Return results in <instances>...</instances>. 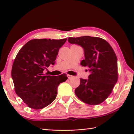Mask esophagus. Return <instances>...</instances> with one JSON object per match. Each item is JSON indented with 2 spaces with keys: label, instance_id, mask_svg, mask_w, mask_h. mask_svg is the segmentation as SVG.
I'll use <instances>...</instances> for the list:
<instances>
[{
  "label": "esophagus",
  "instance_id": "1",
  "mask_svg": "<svg viewBox=\"0 0 134 134\" xmlns=\"http://www.w3.org/2000/svg\"><path fill=\"white\" fill-rule=\"evenodd\" d=\"M67 77L69 79H71V78H72L73 77V76L71 75H67Z\"/></svg>",
  "mask_w": 134,
  "mask_h": 134
}]
</instances>
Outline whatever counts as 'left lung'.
Wrapping results in <instances>:
<instances>
[{
    "mask_svg": "<svg viewBox=\"0 0 134 134\" xmlns=\"http://www.w3.org/2000/svg\"><path fill=\"white\" fill-rule=\"evenodd\" d=\"M68 41L83 48L85 59L81 65L87 67L90 72L88 79H80V85L75 90L76 96L87 104H101L118 81V60L114 51L107 41L97 37H69Z\"/></svg>",
    "mask_w": 134,
    "mask_h": 134,
    "instance_id": "left-lung-1",
    "label": "left lung"
}]
</instances>
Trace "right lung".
<instances>
[{"mask_svg":"<svg viewBox=\"0 0 134 134\" xmlns=\"http://www.w3.org/2000/svg\"><path fill=\"white\" fill-rule=\"evenodd\" d=\"M66 40L33 39L16 56L11 70L15 93L32 109H42L52 103L59 84L68 78L65 74L55 76L43 73L51 64H55L59 50Z\"/></svg>","mask_w":134,"mask_h":134,"instance_id":"1","label":"right lung"}]
</instances>
